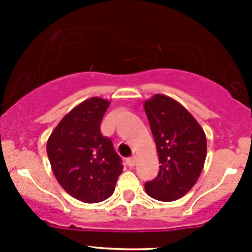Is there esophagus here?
<instances>
[{"instance_id":"esophagus-1","label":"esophagus","mask_w":252,"mask_h":252,"mask_svg":"<svg viewBox=\"0 0 252 252\" xmlns=\"http://www.w3.org/2000/svg\"><path fill=\"white\" fill-rule=\"evenodd\" d=\"M135 164H136V158H135V157L128 158V159H127V165L130 166V168H133V166H135Z\"/></svg>"}]
</instances>
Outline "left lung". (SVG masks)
<instances>
[{"label":"left lung","instance_id":"left-lung-1","mask_svg":"<svg viewBox=\"0 0 252 252\" xmlns=\"http://www.w3.org/2000/svg\"><path fill=\"white\" fill-rule=\"evenodd\" d=\"M144 110L160 162L159 174L145 183V190L158 201H175L193 188L203 170L206 133L186 107L168 95L154 94Z\"/></svg>","mask_w":252,"mask_h":252}]
</instances>
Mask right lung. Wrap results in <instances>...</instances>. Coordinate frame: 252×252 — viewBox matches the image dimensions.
Listing matches in <instances>:
<instances>
[{
	"instance_id": "1",
	"label": "right lung",
	"mask_w": 252,
	"mask_h": 252,
	"mask_svg": "<svg viewBox=\"0 0 252 252\" xmlns=\"http://www.w3.org/2000/svg\"><path fill=\"white\" fill-rule=\"evenodd\" d=\"M110 101L92 97L64 116L46 142V153L58 183L84 203L111 197L122 173L121 158L99 126Z\"/></svg>"
}]
</instances>
